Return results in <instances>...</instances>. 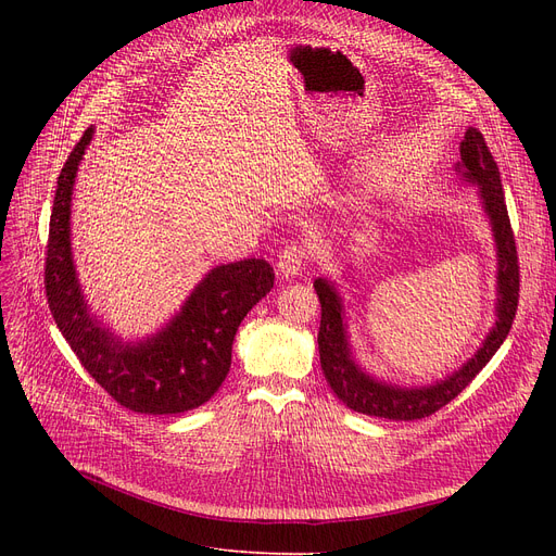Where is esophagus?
<instances>
[{
    "mask_svg": "<svg viewBox=\"0 0 556 556\" xmlns=\"http://www.w3.org/2000/svg\"><path fill=\"white\" fill-rule=\"evenodd\" d=\"M304 258H306V250L302 245H288L277 261V275L281 279H295L302 273L304 266Z\"/></svg>",
    "mask_w": 556,
    "mask_h": 556,
    "instance_id": "obj_1",
    "label": "esophagus"
}]
</instances>
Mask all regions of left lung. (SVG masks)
Masks as SVG:
<instances>
[{
    "instance_id": "1",
    "label": "left lung",
    "mask_w": 556,
    "mask_h": 556,
    "mask_svg": "<svg viewBox=\"0 0 556 556\" xmlns=\"http://www.w3.org/2000/svg\"><path fill=\"white\" fill-rule=\"evenodd\" d=\"M455 170L462 182L476 187L482 212L491 225L495 266H498L495 268V323L478 346V352L459 369L428 386H396L361 367L354 356L352 340H349L346 308L340 290L333 281L317 277L313 286L319 304H323V319H319L317 333L319 363H323L327 383L349 410L392 421L424 419L453 401L473 381L480 369L498 352L511 329L518 306V254L507 216L501 170L495 166L478 128H466Z\"/></svg>"
}]
</instances>
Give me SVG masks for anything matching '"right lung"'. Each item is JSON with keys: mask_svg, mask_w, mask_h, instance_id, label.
<instances>
[{"mask_svg": "<svg viewBox=\"0 0 556 556\" xmlns=\"http://www.w3.org/2000/svg\"><path fill=\"white\" fill-rule=\"evenodd\" d=\"M87 128L74 146L53 198L45 263L47 300L58 329L80 365L124 407L141 415H178L207 403L231 365V344L243 317L270 293L275 273L268 261L243 258L204 275L164 327L139 340H124L103 327L85 300L72 252V193Z\"/></svg>", "mask_w": 556, "mask_h": 556, "instance_id": "add662e5", "label": "right lung"}]
</instances>
